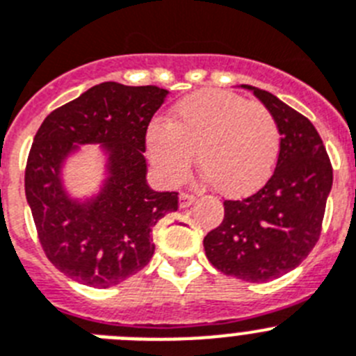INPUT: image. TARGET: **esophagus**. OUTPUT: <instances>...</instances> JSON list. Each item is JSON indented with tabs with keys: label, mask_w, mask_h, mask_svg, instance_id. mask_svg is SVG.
Returning a JSON list of instances; mask_svg holds the SVG:
<instances>
[{
	"label": "esophagus",
	"mask_w": 356,
	"mask_h": 356,
	"mask_svg": "<svg viewBox=\"0 0 356 356\" xmlns=\"http://www.w3.org/2000/svg\"><path fill=\"white\" fill-rule=\"evenodd\" d=\"M193 202H195L193 195H190V193L179 195V207H182V209H184V207H190Z\"/></svg>",
	"instance_id": "34e87169"
}]
</instances>
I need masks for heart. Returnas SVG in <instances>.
<instances>
[{
    "label": "heart",
    "instance_id": "obj_1",
    "mask_svg": "<svg viewBox=\"0 0 356 356\" xmlns=\"http://www.w3.org/2000/svg\"><path fill=\"white\" fill-rule=\"evenodd\" d=\"M280 127L262 102L230 92L202 90L179 101L166 124L147 129L152 166L166 184L190 174L193 154L218 193H254L270 179L280 154Z\"/></svg>",
    "mask_w": 356,
    "mask_h": 356
}]
</instances>
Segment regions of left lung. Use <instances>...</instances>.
Masks as SVG:
<instances>
[{
    "instance_id": "8db88e82",
    "label": "left lung",
    "mask_w": 356,
    "mask_h": 356,
    "mask_svg": "<svg viewBox=\"0 0 356 356\" xmlns=\"http://www.w3.org/2000/svg\"><path fill=\"white\" fill-rule=\"evenodd\" d=\"M241 86L277 118L280 154L273 175L257 193L223 202V222L204 238V250L222 273L266 282L289 273L316 246L334 170L309 118L270 92Z\"/></svg>"
}]
</instances>
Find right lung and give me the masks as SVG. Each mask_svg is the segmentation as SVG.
Returning <instances> with one entry per match:
<instances>
[{
    "label": "right lung",
    "mask_w": 356,
    "mask_h": 356,
    "mask_svg": "<svg viewBox=\"0 0 356 356\" xmlns=\"http://www.w3.org/2000/svg\"><path fill=\"white\" fill-rule=\"evenodd\" d=\"M168 90L101 83L51 111L33 138L24 190L47 259L72 280L117 286L154 254L152 227L177 211L175 191L147 182L145 134ZM79 145H101L107 177L95 195L72 199L63 165Z\"/></svg>",
    "instance_id": "right-lung-1"
}]
</instances>
